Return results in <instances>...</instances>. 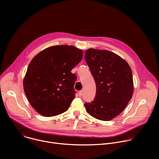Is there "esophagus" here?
<instances>
[{
	"mask_svg": "<svg viewBox=\"0 0 159 159\" xmlns=\"http://www.w3.org/2000/svg\"><path fill=\"white\" fill-rule=\"evenodd\" d=\"M82 90H80V91L78 93V94H79V96H82Z\"/></svg>",
	"mask_w": 159,
	"mask_h": 159,
	"instance_id": "esophagus-1",
	"label": "esophagus"
}]
</instances>
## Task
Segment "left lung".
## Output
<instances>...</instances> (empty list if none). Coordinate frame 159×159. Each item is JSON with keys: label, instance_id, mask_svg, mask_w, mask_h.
I'll use <instances>...</instances> for the list:
<instances>
[{"label": "left lung", "instance_id": "8db88e82", "mask_svg": "<svg viewBox=\"0 0 159 159\" xmlns=\"http://www.w3.org/2000/svg\"><path fill=\"white\" fill-rule=\"evenodd\" d=\"M85 59L96 85L94 100L85 102L87 113L102 121L112 120L124 110L133 93L131 69L118 55L107 50L90 48Z\"/></svg>", "mask_w": 159, "mask_h": 159}]
</instances>
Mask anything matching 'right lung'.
<instances>
[{
    "label": "right lung",
    "instance_id": "obj_1",
    "mask_svg": "<svg viewBox=\"0 0 159 159\" xmlns=\"http://www.w3.org/2000/svg\"><path fill=\"white\" fill-rule=\"evenodd\" d=\"M82 50L57 45L43 50L31 61L23 80L26 96L32 107L43 116L67 111L75 98L77 77L71 72L82 58Z\"/></svg>",
    "mask_w": 159,
    "mask_h": 159
}]
</instances>
